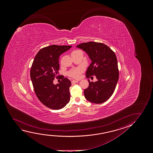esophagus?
Here are the masks:
<instances>
[{
	"label": "esophagus",
	"mask_w": 153,
	"mask_h": 153,
	"mask_svg": "<svg viewBox=\"0 0 153 153\" xmlns=\"http://www.w3.org/2000/svg\"><path fill=\"white\" fill-rule=\"evenodd\" d=\"M77 80H72L71 81V84H75V83H77V82H78Z\"/></svg>",
	"instance_id": "obj_1"
}]
</instances>
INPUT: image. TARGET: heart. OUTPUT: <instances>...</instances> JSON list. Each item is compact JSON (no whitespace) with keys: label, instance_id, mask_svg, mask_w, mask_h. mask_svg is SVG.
Segmentation results:
<instances>
[{"label":"heart","instance_id":"heart-1","mask_svg":"<svg viewBox=\"0 0 153 153\" xmlns=\"http://www.w3.org/2000/svg\"><path fill=\"white\" fill-rule=\"evenodd\" d=\"M84 69L82 67L74 68V69H71L68 72V75L75 79H78L80 77L81 74L82 73Z\"/></svg>","mask_w":153,"mask_h":153}]
</instances>
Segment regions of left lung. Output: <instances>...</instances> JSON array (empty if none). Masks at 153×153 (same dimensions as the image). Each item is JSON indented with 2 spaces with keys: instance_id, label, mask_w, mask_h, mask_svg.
I'll return each mask as SVG.
<instances>
[{
  "instance_id": "obj_1",
  "label": "left lung",
  "mask_w": 153,
  "mask_h": 153,
  "mask_svg": "<svg viewBox=\"0 0 153 153\" xmlns=\"http://www.w3.org/2000/svg\"><path fill=\"white\" fill-rule=\"evenodd\" d=\"M77 48L85 51L92 61L86 71V77L95 76L98 79L96 82L88 80L89 86L84 90L85 97L91 102H104L113 94L119 79V72L115 54L102 43H82Z\"/></svg>"
}]
</instances>
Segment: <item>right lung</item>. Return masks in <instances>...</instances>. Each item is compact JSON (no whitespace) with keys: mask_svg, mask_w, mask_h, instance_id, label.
<instances>
[{"mask_svg":"<svg viewBox=\"0 0 153 153\" xmlns=\"http://www.w3.org/2000/svg\"><path fill=\"white\" fill-rule=\"evenodd\" d=\"M71 46L52 45L43 48L32 63L30 77L34 90L39 100L50 109H62L70 100L71 82L64 78L60 83L54 85L53 80L59 76V57Z\"/></svg>","mask_w":153,"mask_h":153,"instance_id":"obj_1","label":"right lung"}]
</instances>
